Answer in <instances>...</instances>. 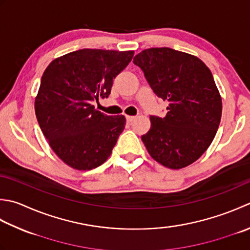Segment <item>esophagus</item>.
Returning <instances> with one entry per match:
<instances>
[{"instance_id": "obj_1", "label": "esophagus", "mask_w": 250, "mask_h": 250, "mask_svg": "<svg viewBox=\"0 0 250 250\" xmlns=\"http://www.w3.org/2000/svg\"><path fill=\"white\" fill-rule=\"evenodd\" d=\"M125 118H126V122H128V124H131V122L135 119V117L134 116H126Z\"/></svg>"}]
</instances>
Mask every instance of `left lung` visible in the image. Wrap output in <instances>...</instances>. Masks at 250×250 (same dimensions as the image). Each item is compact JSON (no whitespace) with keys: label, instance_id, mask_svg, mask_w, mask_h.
<instances>
[{"label":"left lung","instance_id":"left-lung-1","mask_svg":"<svg viewBox=\"0 0 250 250\" xmlns=\"http://www.w3.org/2000/svg\"><path fill=\"white\" fill-rule=\"evenodd\" d=\"M154 93L168 102L164 118L150 115L142 141L156 161L170 169L193 164L211 144L219 128L222 101L209 68L188 53L153 47L133 60Z\"/></svg>","mask_w":250,"mask_h":250}]
</instances>
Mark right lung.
Returning a JSON list of instances; mask_svg holds the SVG:
<instances>
[{"mask_svg": "<svg viewBox=\"0 0 250 250\" xmlns=\"http://www.w3.org/2000/svg\"><path fill=\"white\" fill-rule=\"evenodd\" d=\"M133 54L83 48L56 58L44 71L34 102L37 119L52 149L71 168L92 170L110 156L125 118L104 115L92 103L109 96Z\"/></svg>", "mask_w": 250, "mask_h": 250, "instance_id": "right-lung-1", "label": "right lung"}]
</instances>
